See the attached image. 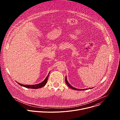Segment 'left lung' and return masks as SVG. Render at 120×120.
Listing matches in <instances>:
<instances>
[{"mask_svg": "<svg viewBox=\"0 0 120 120\" xmlns=\"http://www.w3.org/2000/svg\"><path fill=\"white\" fill-rule=\"evenodd\" d=\"M65 82H66V84L68 85V86L69 87H70V88H71V89H73V90H77V91H81V90H87V89H92V88H89V89H77V88H75V87H74L73 86H72L71 85H70V83L68 82V81H67V77H66V76H65Z\"/></svg>", "mask_w": 120, "mask_h": 120, "instance_id": "obj_1", "label": "left lung"}]
</instances>
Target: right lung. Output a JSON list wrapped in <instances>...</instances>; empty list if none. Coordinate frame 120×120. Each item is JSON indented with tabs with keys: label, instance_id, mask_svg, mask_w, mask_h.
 I'll use <instances>...</instances> for the list:
<instances>
[{
	"label": "right lung",
	"instance_id": "right-lung-1",
	"mask_svg": "<svg viewBox=\"0 0 120 120\" xmlns=\"http://www.w3.org/2000/svg\"><path fill=\"white\" fill-rule=\"evenodd\" d=\"M50 72L49 73L48 75H47V76H46V77L45 78V79L41 82L39 83H38V84H34V85H25V84H21L18 82V84H19V85H20L21 86H24L26 88H31V89H38V88H40L42 87H43L44 86H45V85L46 84V82H47V80H48V76H49V75L50 74Z\"/></svg>",
	"mask_w": 120,
	"mask_h": 120
}]
</instances>
